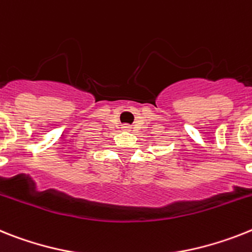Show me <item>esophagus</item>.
<instances>
[{
	"label": "esophagus",
	"instance_id": "obj_1",
	"mask_svg": "<svg viewBox=\"0 0 252 252\" xmlns=\"http://www.w3.org/2000/svg\"><path fill=\"white\" fill-rule=\"evenodd\" d=\"M122 128L124 130H130V129H132V126H129V124H124V126H123Z\"/></svg>",
	"mask_w": 252,
	"mask_h": 252
}]
</instances>
